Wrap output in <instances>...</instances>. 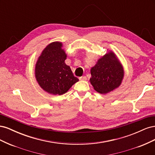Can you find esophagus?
Returning a JSON list of instances; mask_svg holds the SVG:
<instances>
[{"mask_svg":"<svg viewBox=\"0 0 155 155\" xmlns=\"http://www.w3.org/2000/svg\"><path fill=\"white\" fill-rule=\"evenodd\" d=\"M79 80L85 81V80H87V77L86 76H81V77L79 78Z\"/></svg>","mask_w":155,"mask_h":155,"instance_id":"34e87169","label":"esophagus"}]
</instances>
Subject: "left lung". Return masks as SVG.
<instances>
[{"mask_svg": "<svg viewBox=\"0 0 155 155\" xmlns=\"http://www.w3.org/2000/svg\"><path fill=\"white\" fill-rule=\"evenodd\" d=\"M91 83L100 94H107L118 88L124 76L122 65L112 51L98 59L91 68Z\"/></svg>", "mask_w": 155, "mask_h": 155, "instance_id": "left-lung-1", "label": "left lung"}]
</instances>
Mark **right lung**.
Returning <instances> with one entry per match:
<instances>
[{"label": "right lung", "mask_w": 155, "mask_h": 155, "mask_svg": "<svg viewBox=\"0 0 155 155\" xmlns=\"http://www.w3.org/2000/svg\"><path fill=\"white\" fill-rule=\"evenodd\" d=\"M61 42H53L42 51L35 64V78L44 91L54 95L66 93L79 79L65 64L67 54Z\"/></svg>", "instance_id": "obj_1"}]
</instances>
